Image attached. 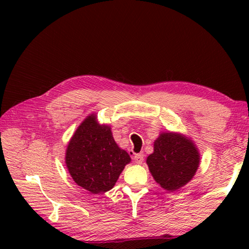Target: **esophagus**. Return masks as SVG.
Returning <instances> with one entry per match:
<instances>
[{
	"instance_id": "esophagus-1",
	"label": "esophagus",
	"mask_w": 249,
	"mask_h": 249,
	"mask_svg": "<svg viewBox=\"0 0 249 249\" xmlns=\"http://www.w3.org/2000/svg\"><path fill=\"white\" fill-rule=\"evenodd\" d=\"M134 160H135L136 163H138V165H141V163L143 162V160H144V156H143V154H141V153H139V154H136L135 155Z\"/></svg>"
}]
</instances>
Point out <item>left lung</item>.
Returning <instances> with one entry per match:
<instances>
[{
    "label": "left lung",
    "mask_w": 249,
    "mask_h": 249,
    "mask_svg": "<svg viewBox=\"0 0 249 249\" xmlns=\"http://www.w3.org/2000/svg\"><path fill=\"white\" fill-rule=\"evenodd\" d=\"M146 163L155 182L168 192L185 186L192 181L200 163L197 146L185 135L160 133L154 141V152Z\"/></svg>",
    "instance_id": "obj_1"
}]
</instances>
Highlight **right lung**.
Segmentation results:
<instances>
[{
	"label": "right lung",
	"mask_w": 249,
	"mask_h": 249,
	"mask_svg": "<svg viewBox=\"0 0 249 249\" xmlns=\"http://www.w3.org/2000/svg\"><path fill=\"white\" fill-rule=\"evenodd\" d=\"M130 156L113 139L109 125L99 124L91 113L78 126L68 142L65 163L79 186L92 194L112 189Z\"/></svg>",
	"instance_id": "1"
}]
</instances>
